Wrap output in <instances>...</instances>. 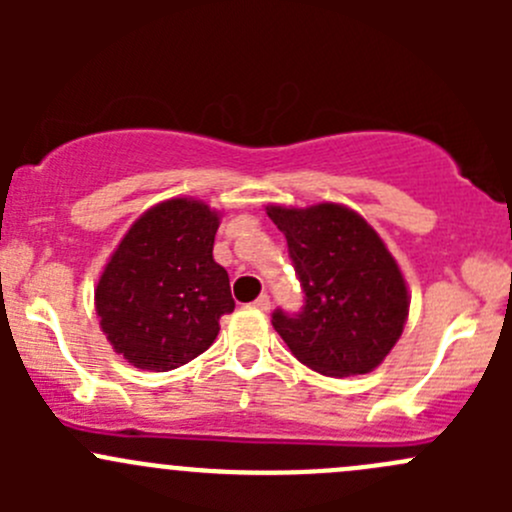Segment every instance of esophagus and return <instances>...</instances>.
<instances>
[{
	"instance_id": "esophagus-1",
	"label": "esophagus",
	"mask_w": 512,
	"mask_h": 512,
	"mask_svg": "<svg viewBox=\"0 0 512 512\" xmlns=\"http://www.w3.org/2000/svg\"><path fill=\"white\" fill-rule=\"evenodd\" d=\"M252 307L260 309V312H270L272 302H270V297H267V294H260V297H257L255 302H252Z\"/></svg>"
}]
</instances>
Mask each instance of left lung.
Listing matches in <instances>:
<instances>
[{"label": "left lung", "instance_id": "8db88e82", "mask_svg": "<svg viewBox=\"0 0 512 512\" xmlns=\"http://www.w3.org/2000/svg\"><path fill=\"white\" fill-rule=\"evenodd\" d=\"M285 232L304 292L299 314L275 309L289 352L324 376L369 374L394 349L409 317V289L376 230L337 203L267 205Z\"/></svg>", "mask_w": 512, "mask_h": 512}]
</instances>
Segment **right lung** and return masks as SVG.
Segmentation results:
<instances>
[{"label": "right lung", "instance_id": "right-lung-1", "mask_svg": "<svg viewBox=\"0 0 512 512\" xmlns=\"http://www.w3.org/2000/svg\"><path fill=\"white\" fill-rule=\"evenodd\" d=\"M220 213L193 198L153 205L118 242L96 285V314L113 352L143 371L188 364L235 309L213 260Z\"/></svg>", "mask_w": 512, "mask_h": 512}]
</instances>
